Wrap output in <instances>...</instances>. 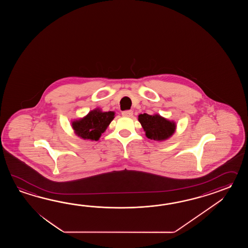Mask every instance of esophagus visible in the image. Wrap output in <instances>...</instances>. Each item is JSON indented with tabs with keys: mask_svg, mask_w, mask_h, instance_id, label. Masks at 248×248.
<instances>
[{
	"mask_svg": "<svg viewBox=\"0 0 248 248\" xmlns=\"http://www.w3.org/2000/svg\"><path fill=\"white\" fill-rule=\"evenodd\" d=\"M122 116L124 117H131L133 115V111L131 110H127V111H122Z\"/></svg>",
	"mask_w": 248,
	"mask_h": 248,
	"instance_id": "obj_1",
	"label": "esophagus"
}]
</instances>
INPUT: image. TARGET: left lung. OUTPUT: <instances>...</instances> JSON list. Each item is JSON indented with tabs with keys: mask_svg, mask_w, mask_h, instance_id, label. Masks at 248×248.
<instances>
[{
	"mask_svg": "<svg viewBox=\"0 0 248 248\" xmlns=\"http://www.w3.org/2000/svg\"><path fill=\"white\" fill-rule=\"evenodd\" d=\"M138 122L141 123L146 137L157 142L168 140L176 130V123L174 121H170L158 113L153 115L147 113L139 114Z\"/></svg>",
	"mask_w": 248,
	"mask_h": 248,
	"instance_id": "left-lung-1",
	"label": "left lung"
}]
</instances>
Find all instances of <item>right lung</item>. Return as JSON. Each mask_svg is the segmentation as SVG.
Returning a JSON list of instances; mask_svg holds the SVG:
<instances>
[{
  "label": "right lung",
  "instance_id": "1",
  "mask_svg": "<svg viewBox=\"0 0 248 248\" xmlns=\"http://www.w3.org/2000/svg\"><path fill=\"white\" fill-rule=\"evenodd\" d=\"M115 117L114 111L95 108L82 118L71 122L74 134L83 140L97 141Z\"/></svg>",
  "mask_w": 248,
  "mask_h": 248
}]
</instances>
